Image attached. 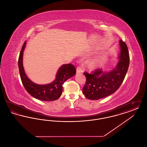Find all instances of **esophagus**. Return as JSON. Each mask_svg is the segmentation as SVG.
<instances>
[{
  "label": "esophagus",
  "mask_w": 147,
  "mask_h": 147,
  "mask_svg": "<svg viewBox=\"0 0 147 147\" xmlns=\"http://www.w3.org/2000/svg\"><path fill=\"white\" fill-rule=\"evenodd\" d=\"M83 71V69L82 68V67L79 66L77 68V73H82Z\"/></svg>",
  "instance_id": "1"
}]
</instances>
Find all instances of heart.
Wrapping results in <instances>:
<instances>
[{
    "mask_svg": "<svg viewBox=\"0 0 147 147\" xmlns=\"http://www.w3.org/2000/svg\"><path fill=\"white\" fill-rule=\"evenodd\" d=\"M98 64V60L97 59H91L89 61L88 65V67L90 68H95Z\"/></svg>",
    "mask_w": 147,
    "mask_h": 147,
    "instance_id": "obj_1",
    "label": "heart"
}]
</instances>
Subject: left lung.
<instances>
[{"mask_svg":"<svg viewBox=\"0 0 147 147\" xmlns=\"http://www.w3.org/2000/svg\"><path fill=\"white\" fill-rule=\"evenodd\" d=\"M121 49L116 67L110 71L97 69L91 73L85 71L86 83L83 93L90 100H98L107 97L116 91L122 83L129 67V56L126 43L120 40Z\"/></svg>","mask_w":147,"mask_h":147,"instance_id":"obj_1","label":"left lung"}]
</instances>
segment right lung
Here are the masks:
<instances>
[{
  "mask_svg": "<svg viewBox=\"0 0 147 147\" xmlns=\"http://www.w3.org/2000/svg\"><path fill=\"white\" fill-rule=\"evenodd\" d=\"M26 42H24L18 60V66L21 82L26 91L34 98L42 101H54L58 99L62 94L63 84L65 80L74 76L76 69L71 64H63L58 70L55 80L51 83L45 85L36 84L25 74L23 67V52Z\"/></svg>",
  "mask_w": 147,
  "mask_h": 147,
  "instance_id": "obj_1",
  "label": "right lung"
}]
</instances>
